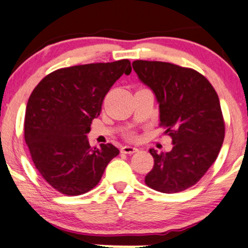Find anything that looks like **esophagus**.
<instances>
[{"mask_svg":"<svg viewBox=\"0 0 248 248\" xmlns=\"http://www.w3.org/2000/svg\"><path fill=\"white\" fill-rule=\"evenodd\" d=\"M139 151V149L133 146H122L121 147V153H124V155H133V153Z\"/></svg>","mask_w":248,"mask_h":248,"instance_id":"34e87169","label":"esophagus"}]
</instances>
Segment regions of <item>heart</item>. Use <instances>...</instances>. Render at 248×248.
<instances>
[{
	"mask_svg": "<svg viewBox=\"0 0 248 248\" xmlns=\"http://www.w3.org/2000/svg\"><path fill=\"white\" fill-rule=\"evenodd\" d=\"M127 137H128V139H134V134L133 133H128Z\"/></svg>",
	"mask_w": 248,
	"mask_h": 248,
	"instance_id": "heart-1",
	"label": "heart"
}]
</instances>
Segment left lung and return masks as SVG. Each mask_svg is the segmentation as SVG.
<instances>
[{
  "mask_svg": "<svg viewBox=\"0 0 248 248\" xmlns=\"http://www.w3.org/2000/svg\"><path fill=\"white\" fill-rule=\"evenodd\" d=\"M133 67L155 93L159 126L173 140L170 152L150 150L155 165L145 184L162 193L189 189L207 173L223 144L225 126L217 93L193 68L150 61H135Z\"/></svg>",
  "mask_w": 248,
  "mask_h": 248,
  "instance_id": "obj_1",
  "label": "left lung"
}]
</instances>
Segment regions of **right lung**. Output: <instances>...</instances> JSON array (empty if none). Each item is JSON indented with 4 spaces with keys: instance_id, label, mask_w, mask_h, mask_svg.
<instances>
[{
    "instance_id": "1",
    "label": "right lung",
    "mask_w": 248,
    "mask_h": 248,
    "mask_svg": "<svg viewBox=\"0 0 248 248\" xmlns=\"http://www.w3.org/2000/svg\"><path fill=\"white\" fill-rule=\"evenodd\" d=\"M130 72L128 59L77 65L51 72L34 88L25 113V142L41 176L58 192L80 196L93 189L119 155L111 143L92 147L87 134L106 93Z\"/></svg>"
}]
</instances>
